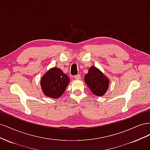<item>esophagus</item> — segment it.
Returning <instances> with one entry per match:
<instances>
[{
  "mask_svg": "<svg viewBox=\"0 0 150 150\" xmlns=\"http://www.w3.org/2000/svg\"><path fill=\"white\" fill-rule=\"evenodd\" d=\"M74 79H76L77 80H79V79H81V75L80 74H77V75L74 76Z\"/></svg>",
  "mask_w": 150,
  "mask_h": 150,
  "instance_id": "1",
  "label": "esophagus"
}]
</instances>
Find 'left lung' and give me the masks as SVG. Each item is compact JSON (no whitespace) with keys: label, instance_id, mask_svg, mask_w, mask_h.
Returning <instances> with one entry per match:
<instances>
[{"label":"left lung","instance_id":"1","mask_svg":"<svg viewBox=\"0 0 150 150\" xmlns=\"http://www.w3.org/2000/svg\"><path fill=\"white\" fill-rule=\"evenodd\" d=\"M84 81L91 92L98 96L105 94L109 87L108 78L95 66H91L84 76Z\"/></svg>","mask_w":150,"mask_h":150}]
</instances>
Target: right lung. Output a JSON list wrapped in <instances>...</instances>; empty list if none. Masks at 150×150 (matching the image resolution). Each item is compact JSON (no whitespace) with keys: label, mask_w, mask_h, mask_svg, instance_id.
I'll list each match as a JSON object with an SVG mask.
<instances>
[{"label":"right lung","mask_w":150,"mask_h":150,"mask_svg":"<svg viewBox=\"0 0 150 150\" xmlns=\"http://www.w3.org/2000/svg\"><path fill=\"white\" fill-rule=\"evenodd\" d=\"M69 78L61 69L52 67L45 74L40 80L42 92L46 96L57 99L64 93Z\"/></svg>","instance_id":"add662e5"}]
</instances>
